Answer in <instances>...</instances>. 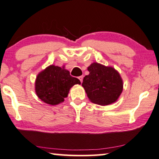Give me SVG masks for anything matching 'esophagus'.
<instances>
[{
	"mask_svg": "<svg viewBox=\"0 0 159 159\" xmlns=\"http://www.w3.org/2000/svg\"><path fill=\"white\" fill-rule=\"evenodd\" d=\"M78 79L80 80V82H82V80H83V76H80V77H78Z\"/></svg>",
	"mask_w": 159,
	"mask_h": 159,
	"instance_id": "1",
	"label": "esophagus"
}]
</instances>
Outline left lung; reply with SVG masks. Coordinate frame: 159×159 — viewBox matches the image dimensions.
I'll list each match as a JSON object with an SVG mask.
<instances>
[{
    "mask_svg": "<svg viewBox=\"0 0 159 159\" xmlns=\"http://www.w3.org/2000/svg\"><path fill=\"white\" fill-rule=\"evenodd\" d=\"M87 70L89 74L84 77L82 85L89 100L100 105L116 102L123 88V80L118 71L97 62L91 64Z\"/></svg>",
    "mask_w": 159,
    "mask_h": 159,
    "instance_id": "left-lung-1",
    "label": "left lung"
}]
</instances>
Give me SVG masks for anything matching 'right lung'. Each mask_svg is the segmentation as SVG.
I'll use <instances>...</instances> for the list:
<instances>
[{
    "label": "right lung",
    "mask_w": 159,
    "mask_h": 159,
    "mask_svg": "<svg viewBox=\"0 0 159 159\" xmlns=\"http://www.w3.org/2000/svg\"><path fill=\"white\" fill-rule=\"evenodd\" d=\"M77 84H81L80 80L72 77L68 70L50 65L36 77L35 90L43 102L56 105L64 102L71 87Z\"/></svg>",
    "instance_id": "add662e5"
}]
</instances>
